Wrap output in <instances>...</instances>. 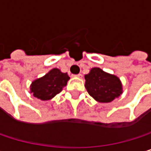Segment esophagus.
Wrapping results in <instances>:
<instances>
[{
  "label": "esophagus",
  "instance_id": "obj_1",
  "mask_svg": "<svg viewBox=\"0 0 151 151\" xmlns=\"http://www.w3.org/2000/svg\"><path fill=\"white\" fill-rule=\"evenodd\" d=\"M82 74L81 73H78V74H77V75H74V77H77V78H82Z\"/></svg>",
  "mask_w": 151,
  "mask_h": 151
}]
</instances>
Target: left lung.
I'll use <instances>...</instances> for the list:
<instances>
[{
    "label": "left lung",
    "instance_id": "8db88e82",
    "mask_svg": "<svg viewBox=\"0 0 151 151\" xmlns=\"http://www.w3.org/2000/svg\"><path fill=\"white\" fill-rule=\"evenodd\" d=\"M85 86L88 93L99 102H111L122 93L120 79L100 68H93L88 74L85 75Z\"/></svg>",
    "mask_w": 151,
    "mask_h": 151
}]
</instances>
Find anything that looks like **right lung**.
<instances>
[{"mask_svg": "<svg viewBox=\"0 0 151 151\" xmlns=\"http://www.w3.org/2000/svg\"><path fill=\"white\" fill-rule=\"evenodd\" d=\"M69 78L70 77L67 73H63L58 69L54 68L43 78L32 82L31 93L35 97L42 101L50 100L62 91Z\"/></svg>", "mask_w": 151, "mask_h": 151, "instance_id": "add662e5", "label": "right lung"}]
</instances>
